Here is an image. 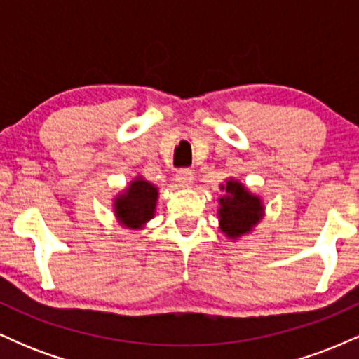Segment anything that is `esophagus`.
<instances>
[{
  "label": "esophagus",
  "instance_id": "34e87169",
  "mask_svg": "<svg viewBox=\"0 0 359 359\" xmlns=\"http://www.w3.org/2000/svg\"><path fill=\"white\" fill-rule=\"evenodd\" d=\"M175 182L180 185V187H191L194 182V172L189 170V168H180L175 174Z\"/></svg>",
  "mask_w": 359,
  "mask_h": 359
}]
</instances>
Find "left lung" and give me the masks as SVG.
Segmentation results:
<instances>
[{"instance_id":"obj_1","label":"left lung","mask_w":359,"mask_h":359,"mask_svg":"<svg viewBox=\"0 0 359 359\" xmlns=\"http://www.w3.org/2000/svg\"><path fill=\"white\" fill-rule=\"evenodd\" d=\"M221 191L224 194L219 197L217 209L219 228L228 238L238 240L262 221L265 208L258 196H253L245 185L234 179L226 180V184L221 185Z\"/></svg>"}]
</instances>
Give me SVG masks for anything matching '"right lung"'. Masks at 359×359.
Listing matches in <instances>:
<instances>
[{"label": "right lung", "instance_id": "add662e5", "mask_svg": "<svg viewBox=\"0 0 359 359\" xmlns=\"http://www.w3.org/2000/svg\"><path fill=\"white\" fill-rule=\"evenodd\" d=\"M156 201L158 189L142 177H137L114 199V216L126 228L142 229L155 216Z\"/></svg>", "mask_w": 359, "mask_h": 359}]
</instances>
